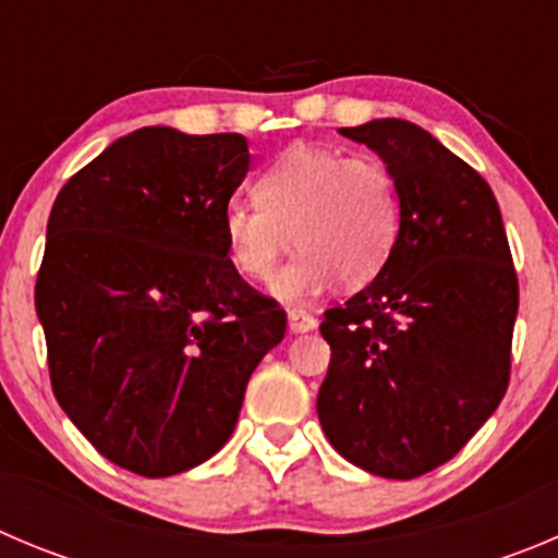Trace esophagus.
<instances>
[{
  "instance_id": "esophagus-1",
  "label": "esophagus",
  "mask_w": 558,
  "mask_h": 558,
  "mask_svg": "<svg viewBox=\"0 0 558 558\" xmlns=\"http://www.w3.org/2000/svg\"><path fill=\"white\" fill-rule=\"evenodd\" d=\"M316 327V316L308 314L303 308H291L289 311V330L291 332H308Z\"/></svg>"
}]
</instances>
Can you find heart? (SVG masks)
Listing matches in <instances>:
<instances>
[{"instance_id":"obj_1","label":"heart","mask_w":558,"mask_h":558,"mask_svg":"<svg viewBox=\"0 0 558 558\" xmlns=\"http://www.w3.org/2000/svg\"><path fill=\"white\" fill-rule=\"evenodd\" d=\"M253 197L222 211L228 255L244 278L262 283L296 244L300 253L275 280L283 300H308L336 278L350 289L372 283L397 247L399 186L374 156L289 145L255 175Z\"/></svg>"}]
</instances>
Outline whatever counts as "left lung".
I'll use <instances>...</instances> for the list:
<instances>
[{"mask_svg": "<svg viewBox=\"0 0 558 558\" xmlns=\"http://www.w3.org/2000/svg\"><path fill=\"white\" fill-rule=\"evenodd\" d=\"M343 137L377 150L402 201L383 272L319 325L316 413L332 449L385 478L449 462L496 413L512 368L518 275L490 184L410 121Z\"/></svg>", "mask_w": 558, "mask_h": 558, "instance_id": "8db88e82", "label": "left lung"}]
</instances>
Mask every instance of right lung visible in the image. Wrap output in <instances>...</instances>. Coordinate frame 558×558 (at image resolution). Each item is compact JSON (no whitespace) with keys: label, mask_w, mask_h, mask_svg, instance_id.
Listing matches in <instances>:
<instances>
[{"label":"right lung","mask_w":558,"mask_h":558,"mask_svg":"<svg viewBox=\"0 0 558 558\" xmlns=\"http://www.w3.org/2000/svg\"><path fill=\"white\" fill-rule=\"evenodd\" d=\"M250 168L242 134L145 126L68 179L35 280L51 390L98 454L140 476L228 444L286 311L228 258L222 211Z\"/></svg>","instance_id":"1"}]
</instances>
